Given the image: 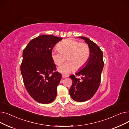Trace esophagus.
Returning a JSON list of instances; mask_svg holds the SVG:
<instances>
[{"instance_id":"1","label":"esophagus","mask_w":129,"mask_h":129,"mask_svg":"<svg viewBox=\"0 0 129 129\" xmlns=\"http://www.w3.org/2000/svg\"><path fill=\"white\" fill-rule=\"evenodd\" d=\"M62 77L63 78H66V77H67L69 76L68 75H64V74H63V75H62Z\"/></svg>"}]
</instances>
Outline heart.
I'll return each mask as SVG.
<instances>
[{
	"label": "heart",
	"mask_w": 129,
	"mask_h": 129,
	"mask_svg": "<svg viewBox=\"0 0 129 129\" xmlns=\"http://www.w3.org/2000/svg\"><path fill=\"white\" fill-rule=\"evenodd\" d=\"M58 51H53L52 58L57 66L67 62L58 68L63 74H69L74 70H80L86 64L90 56V48L86 43L81 42L72 39L65 40L57 45Z\"/></svg>",
	"instance_id": "b5f03b06"
}]
</instances>
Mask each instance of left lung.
<instances>
[{
    "label": "left lung",
    "mask_w": 129,
    "mask_h": 129,
    "mask_svg": "<svg viewBox=\"0 0 129 129\" xmlns=\"http://www.w3.org/2000/svg\"><path fill=\"white\" fill-rule=\"evenodd\" d=\"M85 40L90 48V56L86 66L76 73L77 76H82V80L74 75L70 76L73 84L69 90L72 98L78 102H84L91 98L99 87L101 72L104 66L103 53L100 47L89 39L78 37Z\"/></svg>",
    "instance_id": "1"
}]
</instances>
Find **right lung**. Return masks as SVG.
Masks as SVG:
<instances>
[{"label":"right lung","mask_w":129,"mask_h":129,"mask_svg":"<svg viewBox=\"0 0 129 129\" xmlns=\"http://www.w3.org/2000/svg\"><path fill=\"white\" fill-rule=\"evenodd\" d=\"M62 38L41 35L31 40L23 51L20 66L23 83L30 96L37 102L50 104L55 100L62 75L56 71L52 58L54 46Z\"/></svg>","instance_id":"add662e5"}]
</instances>
